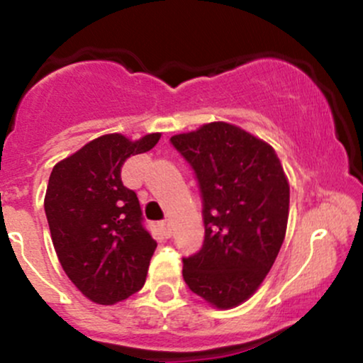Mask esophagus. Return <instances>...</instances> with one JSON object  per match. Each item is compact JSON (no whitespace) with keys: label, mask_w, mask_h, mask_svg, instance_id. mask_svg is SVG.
I'll list each match as a JSON object with an SVG mask.
<instances>
[{"label":"esophagus","mask_w":363,"mask_h":363,"mask_svg":"<svg viewBox=\"0 0 363 363\" xmlns=\"http://www.w3.org/2000/svg\"><path fill=\"white\" fill-rule=\"evenodd\" d=\"M160 228H162V232H164V234L167 235V237L172 235V227H170L169 220H162V222H160Z\"/></svg>","instance_id":"obj_1"}]
</instances>
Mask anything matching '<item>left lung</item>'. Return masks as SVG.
<instances>
[{"label": "left lung", "instance_id": "obj_1", "mask_svg": "<svg viewBox=\"0 0 363 363\" xmlns=\"http://www.w3.org/2000/svg\"><path fill=\"white\" fill-rule=\"evenodd\" d=\"M198 179L205 242L184 257L191 291L232 309L259 289L285 239L290 186L272 145L234 124L210 123L170 138Z\"/></svg>", "mask_w": 363, "mask_h": 363}]
</instances>
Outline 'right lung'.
Returning <instances> with one entry per match:
<instances>
[{
    "instance_id": "obj_1",
    "label": "right lung",
    "mask_w": 363,
    "mask_h": 363,
    "mask_svg": "<svg viewBox=\"0 0 363 363\" xmlns=\"http://www.w3.org/2000/svg\"><path fill=\"white\" fill-rule=\"evenodd\" d=\"M158 140L160 133L136 141L119 133L99 136L57 162L49 177L44 210L57 259L74 286L101 306L124 301L147 280L157 242L121 167Z\"/></svg>"
}]
</instances>
